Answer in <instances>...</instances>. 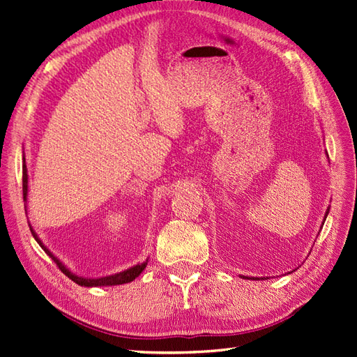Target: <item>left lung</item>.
Returning <instances> with one entry per match:
<instances>
[{
	"instance_id": "obj_1",
	"label": "left lung",
	"mask_w": 357,
	"mask_h": 357,
	"mask_svg": "<svg viewBox=\"0 0 357 357\" xmlns=\"http://www.w3.org/2000/svg\"><path fill=\"white\" fill-rule=\"evenodd\" d=\"M328 212H329V209H328ZM328 212H326V215H328Z\"/></svg>"
}]
</instances>
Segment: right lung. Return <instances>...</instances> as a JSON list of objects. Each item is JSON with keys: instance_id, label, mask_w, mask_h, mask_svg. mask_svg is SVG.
<instances>
[{"instance_id": "obj_1", "label": "right lung", "mask_w": 357, "mask_h": 357, "mask_svg": "<svg viewBox=\"0 0 357 357\" xmlns=\"http://www.w3.org/2000/svg\"><path fill=\"white\" fill-rule=\"evenodd\" d=\"M22 192H24V200L26 199V192H28V175H26V166L24 165L22 167ZM31 229V227H29ZM31 233L33 236L36 238V241L38 242V245L42 247L45 250V252H47V256H50V259H52L55 261L56 266L59 268V271L63 272L66 277H68L71 281H75L76 284H79V286H85V287H97V286H116V284H126V282H130L133 281L136 277H139V275L142 273V271H144L146 268V263H142V264H136V266L130 268L124 272H119V273H115V275H109V277H103V278H97V280H88V278H82V277H76L75 273H71L63 263H61L52 252H50L43 243L42 241H40L37 238V235L34 233V230L31 229Z\"/></svg>"}]
</instances>
